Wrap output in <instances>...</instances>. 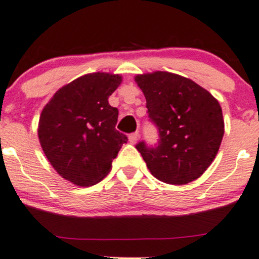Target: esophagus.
Here are the masks:
<instances>
[{
  "label": "esophagus",
  "instance_id": "1",
  "mask_svg": "<svg viewBox=\"0 0 259 259\" xmlns=\"http://www.w3.org/2000/svg\"><path fill=\"white\" fill-rule=\"evenodd\" d=\"M138 138H139V133L138 132H135V133H132V135H130L128 140H130L131 144H136L137 140H138Z\"/></svg>",
  "mask_w": 259,
  "mask_h": 259
}]
</instances>
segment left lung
Listing matches in <instances>:
<instances>
[{
  "mask_svg": "<svg viewBox=\"0 0 259 259\" xmlns=\"http://www.w3.org/2000/svg\"><path fill=\"white\" fill-rule=\"evenodd\" d=\"M146 100L157 144L143 140L136 148L159 181L185 185L206 170L218 155L225 122L221 105L191 79L168 72L136 76Z\"/></svg>",
  "mask_w": 259,
  "mask_h": 259,
  "instance_id": "8db88e82",
  "label": "left lung"
}]
</instances>
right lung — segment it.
Wrapping results in <instances>:
<instances>
[{
  "label": "right lung",
  "mask_w": 259,
  "mask_h": 259,
  "mask_svg": "<svg viewBox=\"0 0 259 259\" xmlns=\"http://www.w3.org/2000/svg\"><path fill=\"white\" fill-rule=\"evenodd\" d=\"M120 82V75L109 73L80 76L60 89L41 111V149L57 173L78 186L100 183L127 143L115 128L119 110L108 103Z\"/></svg>",
  "instance_id": "add662e5"
}]
</instances>
